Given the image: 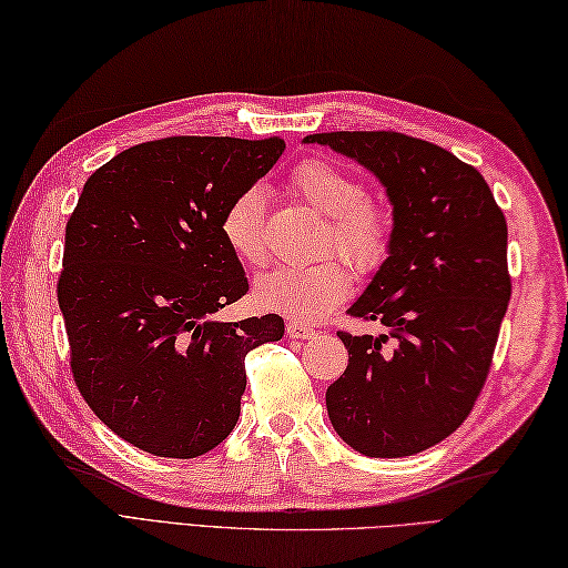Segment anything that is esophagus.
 Wrapping results in <instances>:
<instances>
[{
    "instance_id": "34e87169",
    "label": "esophagus",
    "mask_w": 568,
    "mask_h": 568,
    "mask_svg": "<svg viewBox=\"0 0 568 568\" xmlns=\"http://www.w3.org/2000/svg\"><path fill=\"white\" fill-rule=\"evenodd\" d=\"M286 335L292 339H313L317 335V329L303 325V323H296V321H288L286 323Z\"/></svg>"
}]
</instances>
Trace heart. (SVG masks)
<instances>
[{
  "instance_id": "b5f03b06",
  "label": "heart",
  "mask_w": 568,
  "mask_h": 568,
  "mask_svg": "<svg viewBox=\"0 0 568 568\" xmlns=\"http://www.w3.org/2000/svg\"><path fill=\"white\" fill-rule=\"evenodd\" d=\"M292 185L313 210L329 216L337 251L362 272L376 270L390 251V219L376 204L366 202V187L356 178L327 161L301 163ZM265 190L253 185L229 202L221 214V239L245 265H265ZM352 274L339 260H325L311 267H274L257 276L253 296L262 311L280 313L296 323H321L347 298Z\"/></svg>"
}]
</instances>
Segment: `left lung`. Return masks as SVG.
<instances>
[{
  "mask_svg": "<svg viewBox=\"0 0 568 568\" xmlns=\"http://www.w3.org/2000/svg\"><path fill=\"white\" fill-rule=\"evenodd\" d=\"M378 178L393 206L390 251L349 313L385 335L337 332L347 371L325 405L344 444L405 458L440 444L473 409L510 301L508 229L487 180L432 142L399 132H321Z\"/></svg>",
  "mask_w": 568,
  "mask_h": 568,
  "instance_id": "1",
  "label": "left lung"
}]
</instances>
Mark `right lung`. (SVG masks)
Segmentation results:
<instances>
[{"label": "right lung", "mask_w": 568, "mask_h": 568, "mask_svg": "<svg viewBox=\"0 0 568 568\" xmlns=\"http://www.w3.org/2000/svg\"><path fill=\"white\" fill-rule=\"evenodd\" d=\"M284 140L169 136L124 149L67 221L58 301L72 373L110 432L159 458H197L241 414L245 354L280 315L221 323L247 294L221 214L280 161Z\"/></svg>", "instance_id": "obj_1"}]
</instances>
